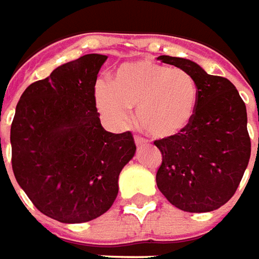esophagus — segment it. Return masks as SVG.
I'll list each match as a JSON object with an SVG mask.
<instances>
[{
    "mask_svg": "<svg viewBox=\"0 0 259 259\" xmlns=\"http://www.w3.org/2000/svg\"><path fill=\"white\" fill-rule=\"evenodd\" d=\"M148 144V141L142 137H135V145L137 146H142V145H146Z\"/></svg>",
    "mask_w": 259,
    "mask_h": 259,
    "instance_id": "obj_1",
    "label": "esophagus"
}]
</instances>
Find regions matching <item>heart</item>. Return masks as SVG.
I'll list each match as a JSON object with an SVG mask.
<instances>
[{
  "label": "heart",
  "mask_w": 259,
  "mask_h": 259,
  "mask_svg": "<svg viewBox=\"0 0 259 259\" xmlns=\"http://www.w3.org/2000/svg\"><path fill=\"white\" fill-rule=\"evenodd\" d=\"M97 106L124 125L130 109H137L139 125L153 138H170L183 133L194 118L198 88L191 75L152 60L125 62L115 71L113 86L97 82Z\"/></svg>",
  "instance_id": "b5f03b06"
}]
</instances>
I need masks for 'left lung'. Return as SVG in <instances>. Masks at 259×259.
Listing matches in <instances>:
<instances>
[{"mask_svg": "<svg viewBox=\"0 0 259 259\" xmlns=\"http://www.w3.org/2000/svg\"><path fill=\"white\" fill-rule=\"evenodd\" d=\"M157 60L191 75L198 103L183 133L155 141L162 152L156 184L176 208L210 212L234 195L248 166L251 141L245 104L230 80L206 74L197 62L170 56Z\"/></svg>", "mask_w": 259, "mask_h": 259, "instance_id": "8db88e82", "label": "left lung"}]
</instances>
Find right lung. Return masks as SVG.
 <instances>
[{"label": "right lung", "instance_id": "1", "mask_svg": "<svg viewBox=\"0 0 259 259\" xmlns=\"http://www.w3.org/2000/svg\"><path fill=\"white\" fill-rule=\"evenodd\" d=\"M107 60L86 54L56 68L22 93L12 125V170L46 216L83 223L106 213L118 176L135 155L130 131L111 134L99 118L95 85Z\"/></svg>", "mask_w": 259, "mask_h": 259}]
</instances>
